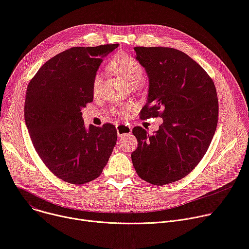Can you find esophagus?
Listing matches in <instances>:
<instances>
[{
  "label": "esophagus",
  "instance_id": "1",
  "mask_svg": "<svg viewBox=\"0 0 249 249\" xmlns=\"http://www.w3.org/2000/svg\"><path fill=\"white\" fill-rule=\"evenodd\" d=\"M116 129H117L118 137H124V136H126V135L131 134V132H132L131 127L126 124H118L116 126Z\"/></svg>",
  "mask_w": 249,
  "mask_h": 249
}]
</instances>
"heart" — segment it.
Returning <instances> with one entry per match:
<instances>
[{
	"instance_id": "1",
	"label": "heart",
	"mask_w": 249,
	"mask_h": 249,
	"mask_svg": "<svg viewBox=\"0 0 249 249\" xmlns=\"http://www.w3.org/2000/svg\"><path fill=\"white\" fill-rule=\"evenodd\" d=\"M109 69L118 74L128 86L133 87L138 85L143 78V67L139 60L135 58L133 55L125 53H118L116 56L113 57L110 61ZM101 84V75L96 73L92 80V91L94 94L98 92ZM135 109L134 104H127L120 109H117L116 112L120 116H127L131 111Z\"/></svg>"
}]
</instances>
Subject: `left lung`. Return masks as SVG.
<instances>
[{"label": "left lung", "instance_id": "left-lung-1", "mask_svg": "<svg viewBox=\"0 0 249 249\" xmlns=\"http://www.w3.org/2000/svg\"><path fill=\"white\" fill-rule=\"evenodd\" d=\"M149 76L148 102L140 118H163L154 135L132 132L138 147L133 166L146 182L165 186L189 175L208 151L217 125L218 101L211 76L185 53L172 48H134Z\"/></svg>", "mask_w": 249, "mask_h": 249}]
</instances>
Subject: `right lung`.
I'll return each mask as SVG.
<instances>
[{
    "label": "right lung",
    "mask_w": 249,
    "mask_h": 249,
    "mask_svg": "<svg viewBox=\"0 0 249 249\" xmlns=\"http://www.w3.org/2000/svg\"><path fill=\"white\" fill-rule=\"evenodd\" d=\"M118 46L66 50L44 63L28 85L25 121L33 145L47 168L66 183L98 178L115 147V126L85 128L81 108L93 100L92 80L102 59Z\"/></svg>",
    "instance_id": "obj_1"
}]
</instances>
